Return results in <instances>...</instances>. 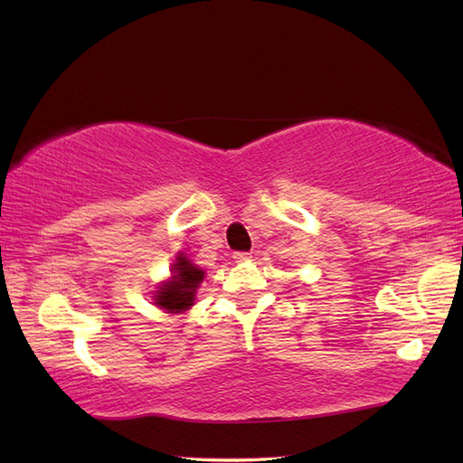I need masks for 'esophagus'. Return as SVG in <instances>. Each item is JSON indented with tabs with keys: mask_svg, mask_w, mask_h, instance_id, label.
I'll return each instance as SVG.
<instances>
[{
	"mask_svg": "<svg viewBox=\"0 0 463 463\" xmlns=\"http://www.w3.org/2000/svg\"><path fill=\"white\" fill-rule=\"evenodd\" d=\"M232 259H234V262H247V260H250L252 257L249 252H232Z\"/></svg>",
	"mask_w": 463,
	"mask_h": 463,
	"instance_id": "1",
	"label": "esophagus"
}]
</instances>
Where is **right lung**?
Returning <instances> with one entry per match:
<instances>
[{
    "mask_svg": "<svg viewBox=\"0 0 463 463\" xmlns=\"http://www.w3.org/2000/svg\"><path fill=\"white\" fill-rule=\"evenodd\" d=\"M173 280L163 284L161 290H156L155 304H159L161 308L169 312H183L193 307L194 292L199 288L201 280L204 279V272L184 257H176V262L173 264Z\"/></svg>",
    "mask_w": 463,
    "mask_h": 463,
    "instance_id": "1",
    "label": "right lung"
}]
</instances>
